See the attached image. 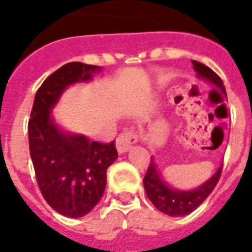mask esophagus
<instances>
[{
	"label": "esophagus",
	"mask_w": 252,
	"mask_h": 252,
	"mask_svg": "<svg viewBox=\"0 0 252 252\" xmlns=\"http://www.w3.org/2000/svg\"><path fill=\"white\" fill-rule=\"evenodd\" d=\"M137 136L133 132H126V133H122L116 140V148H118L119 153H126L137 142Z\"/></svg>",
	"instance_id": "esophagus-1"
}]
</instances>
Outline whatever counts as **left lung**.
<instances>
[{"label": "left lung", "mask_w": 252, "mask_h": 252, "mask_svg": "<svg viewBox=\"0 0 252 252\" xmlns=\"http://www.w3.org/2000/svg\"><path fill=\"white\" fill-rule=\"evenodd\" d=\"M192 65L195 69L196 76L213 85L217 90L221 91L226 96V90H225L222 80L211 68L195 60L192 61ZM221 171H222V163L216 170L215 174L207 182L200 184L199 187L193 189H178V188L171 187L163 179L162 172L159 171L157 163L154 162V158L152 157V162L144 178V188L149 200L158 211L171 217H180V216L189 215L191 212H193L196 208L203 204L204 200L215 189L216 184L219 183Z\"/></svg>", "instance_id": "1"}]
</instances>
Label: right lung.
Segmentation results:
<instances>
[{
    "label": "right lung",
    "mask_w": 252,
    "mask_h": 252,
    "mask_svg": "<svg viewBox=\"0 0 252 252\" xmlns=\"http://www.w3.org/2000/svg\"><path fill=\"white\" fill-rule=\"evenodd\" d=\"M100 66L68 63L36 91L29 120L30 154L45 201L65 217H84L102 199L107 168L118 158L115 141H90L61 128L52 108L70 85L89 82Z\"/></svg>",
    "instance_id": "1"
}]
</instances>
